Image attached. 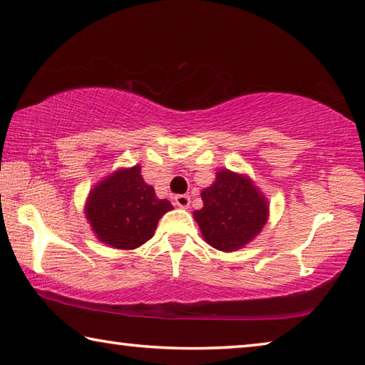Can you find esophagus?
I'll return each mask as SVG.
<instances>
[{"instance_id": "34e87169", "label": "esophagus", "mask_w": 365, "mask_h": 365, "mask_svg": "<svg viewBox=\"0 0 365 365\" xmlns=\"http://www.w3.org/2000/svg\"><path fill=\"white\" fill-rule=\"evenodd\" d=\"M174 202H175V206L182 207V209H187L190 206V196L188 195H177L174 197Z\"/></svg>"}]
</instances>
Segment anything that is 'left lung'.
<instances>
[{
    "mask_svg": "<svg viewBox=\"0 0 365 365\" xmlns=\"http://www.w3.org/2000/svg\"><path fill=\"white\" fill-rule=\"evenodd\" d=\"M202 207L195 220L212 248L237 251L255 240L269 217L267 200L248 175L219 170L215 182L201 191Z\"/></svg>",
    "mask_w": 365,
    "mask_h": 365,
    "instance_id": "left-lung-1",
    "label": "left lung"
}]
</instances>
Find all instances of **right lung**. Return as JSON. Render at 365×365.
<instances>
[{
  "mask_svg": "<svg viewBox=\"0 0 365 365\" xmlns=\"http://www.w3.org/2000/svg\"><path fill=\"white\" fill-rule=\"evenodd\" d=\"M172 207L141 177L140 165L119 169L90 191L85 215L104 245L135 250L150 240L158 222Z\"/></svg>",
  "mask_w": 365,
  "mask_h": 365,
  "instance_id": "right-lung-1",
  "label": "right lung"
}]
</instances>
